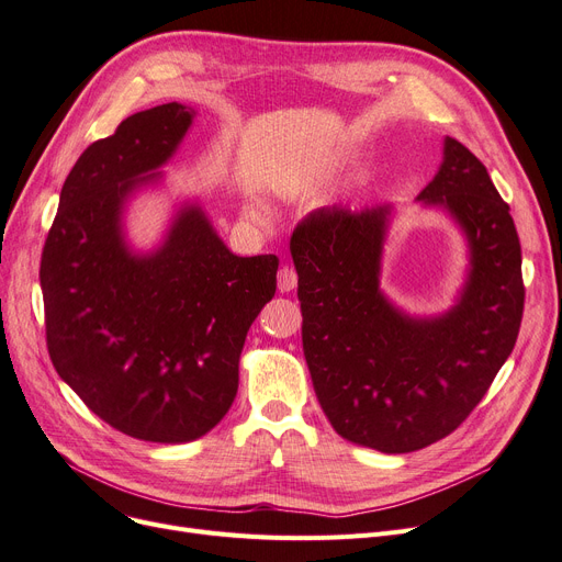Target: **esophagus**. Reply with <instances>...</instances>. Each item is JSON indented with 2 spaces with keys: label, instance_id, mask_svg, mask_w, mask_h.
I'll list each match as a JSON object with an SVG mask.
<instances>
[{
  "label": "esophagus",
  "instance_id": "obj_1",
  "mask_svg": "<svg viewBox=\"0 0 562 562\" xmlns=\"http://www.w3.org/2000/svg\"><path fill=\"white\" fill-rule=\"evenodd\" d=\"M279 290L281 293H290V290L297 288V272L293 267H281L279 269V277H277Z\"/></svg>",
  "mask_w": 562,
  "mask_h": 562
}]
</instances>
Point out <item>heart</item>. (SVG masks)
Segmentation results:
<instances>
[{
  "label": "heart",
  "instance_id": "b5f03b06",
  "mask_svg": "<svg viewBox=\"0 0 562 562\" xmlns=\"http://www.w3.org/2000/svg\"><path fill=\"white\" fill-rule=\"evenodd\" d=\"M246 216H249L254 223H258V226H265V223H269V212L258 203V200H249L244 207Z\"/></svg>",
  "mask_w": 562,
  "mask_h": 562
}]
</instances>
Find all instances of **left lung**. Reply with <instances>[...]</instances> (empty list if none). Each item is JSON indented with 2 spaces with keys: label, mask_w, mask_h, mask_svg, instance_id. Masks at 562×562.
<instances>
[{
  "label": "left lung",
  "mask_w": 562,
  "mask_h": 562,
  "mask_svg": "<svg viewBox=\"0 0 562 562\" xmlns=\"http://www.w3.org/2000/svg\"><path fill=\"white\" fill-rule=\"evenodd\" d=\"M417 200L450 214L468 244L465 283L438 316H411L380 290L392 205L323 207L290 239L323 413L341 438L385 454L450 436L505 364L524 316L519 235L477 156L445 138Z\"/></svg>",
  "instance_id": "obj_1"
}]
</instances>
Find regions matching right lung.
I'll return each mask as SVG.
<instances>
[{
	"label": "right lung",
	"mask_w": 562,
	"mask_h": 562,
	"mask_svg": "<svg viewBox=\"0 0 562 562\" xmlns=\"http://www.w3.org/2000/svg\"><path fill=\"white\" fill-rule=\"evenodd\" d=\"M195 110L164 103L89 145L59 193L41 256L48 352L59 378L112 429L189 442L233 406L246 331L277 293V256H235L198 203L164 241L133 251L124 210L159 184Z\"/></svg>",
	"instance_id": "obj_1"
}]
</instances>
